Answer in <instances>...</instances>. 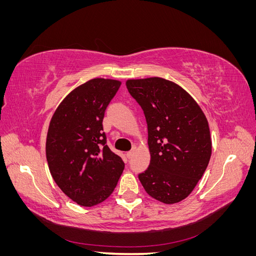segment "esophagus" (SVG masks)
Returning <instances> with one entry per match:
<instances>
[{"mask_svg": "<svg viewBox=\"0 0 256 256\" xmlns=\"http://www.w3.org/2000/svg\"><path fill=\"white\" fill-rule=\"evenodd\" d=\"M134 150H130V152H128L126 154V156H127V158H131V157L134 156Z\"/></svg>", "mask_w": 256, "mask_h": 256, "instance_id": "34e87169", "label": "esophagus"}]
</instances>
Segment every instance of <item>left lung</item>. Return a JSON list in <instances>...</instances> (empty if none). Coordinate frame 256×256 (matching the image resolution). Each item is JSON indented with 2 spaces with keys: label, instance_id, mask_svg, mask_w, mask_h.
Masks as SVG:
<instances>
[{
  "label": "left lung",
  "instance_id": "obj_1",
  "mask_svg": "<svg viewBox=\"0 0 256 256\" xmlns=\"http://www.w3.org/2000/svg\"><path fill=\"white\" fill-rule=\"evenodd\" d=\"M141 106L148 130L150 164L138 174L145 191L164 204L184 200L202 178L212 156L208 122L180 85L159 76L126 81Z\"/></svg>",
  "mask_w": 256,
  "mask_h": 256
}]
</instances>
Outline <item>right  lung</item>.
<instances>
[{
  "mask_svg": "<svg viewBox=\"0 0 256 256\" xmlns=\"http://www.w3.org/2000/svg\"><path fill=\"white\" fill-rule=\"evenodd\" d=\"M122 82L96 78L76 88L54 112L46 156L54 182L74 202L92 207L109 198L125 164L106 145L102 120Z\"/></svg>",
  "mask_w": 256,
  "mask_h": 256,
  "instance_id": "right-lung-1",
  "label": "right lung"
}]
</instances>
